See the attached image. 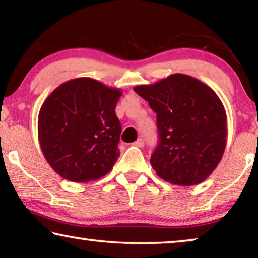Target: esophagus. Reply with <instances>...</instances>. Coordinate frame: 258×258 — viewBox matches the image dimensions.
<instances>
[{"label": "esophagus", "instance_id": "1", "mask_svg": "<svg viewBox=\"0 0 258 258\" xmlns=\"http://www.w3.org/2000/svg\"><path fill=\"white\" fill-rule=\"evenodd\" d=\"M133 145L137 146V147H144L145 141H144V139H141V138H140V139H138L137 141H134Z\"/></svg>", "mask_w": 258, "mask_h": 258}]
</instances>
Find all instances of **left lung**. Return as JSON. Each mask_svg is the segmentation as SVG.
Segmentation results:
<instances>
[{
	"instance_id": "obj_1",
	"label": "left lung",
	"mask_w": 258,
	"mask_h": 258,
	"mask_svg": "<svg viewBox=\"0 0 258 258\" xmlns=\"http://www.w3.org/2000/svg\"><path fill=\"white\" fill-rule=\"evenodd\" d=\"M134 91L156 113L159 142L151 164L157 176L182 186L205 180L220 162L227 141V117L217 94L184 74Z\"/></svg>"
}]
</instances>
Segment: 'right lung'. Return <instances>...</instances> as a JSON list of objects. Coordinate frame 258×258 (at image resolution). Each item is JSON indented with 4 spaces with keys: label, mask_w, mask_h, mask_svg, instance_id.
<instances>
[{
    "label": "right lung",
    "mask_w": 258,
    "mask_h": 258,
    "mask_svg": "<svg viewBox=\"0 0 258 258\" xmlns=\"http://www.w3.org/2000/svg\"><path fill=\"white\" fill-rule=\"evenodd\" d=\"M121 91L80 78L56 88L41 105L38 138L57 175L89 182L107 174L118 160L121 126L116 106Z\"/></svg>",
    "instance_id": "1"
}]
</instances>
